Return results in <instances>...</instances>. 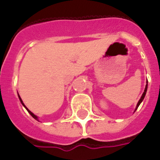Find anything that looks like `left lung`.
I'll use <instances>...</instances> for the list:
<instances>
[{
    "label": "left lung",
    "instance_id": "obj_1",
    "mask_svg": "<svg viewBox=\"0 0 160 160\" xmlns=\"http://www.w3.org/2000/svg\"><path fill=\"white\" fill-rule=\"evenodd\" d=\"M147 83H148V82H147ZM147 88H148V84H147L146 86H145V89H144V93H143V95H142L141 98H140V100H139V102H138V104H137V106H136V109H135V110H136V109H138V107H139V105H140V103H141L142 101H143V100H144V96H145V95H146V92H147Z\"/></svg>",
    "mask_w": 160,
    "mask_h": 160
}]
</instances>
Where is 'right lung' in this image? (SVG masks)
<instances>
[{
	"instance_id": "obj_1",
	"label": "right lung",
	"mask_w": 160,
	"mask_h": 160,
	"mask_svg": "<svg viewBox=\"0 0 160 160\" xmlns=\"http://www.w3.org/2000/svg\"><path fill=\"white\" fill-rule=\"evenodd\" d=\"M19 99H20V100H21V104H22V105H24V107H25V108H26V109H27V111H28V112H29V113H30V114H31V116L33 117L34 119H36V120H38V118H37V116H36V115H35V114H33V113H32V112H31V111H30V110H29V109H27V108H26V105H24V103H23V101H22V100H21V97H20V95H19Z\"/></svg>"
}]
</instances>
